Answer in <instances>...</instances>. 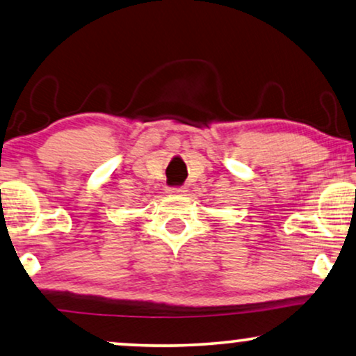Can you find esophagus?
Listing matches in <instances>:
<instances>
[{"label":"esophagus","mask_w":356,"mask_h":356,"mask_svg":"<svg viewBox=\"0 0 356 356\" xmlns=\"http://www.w3.org/2000/svg\"><path fill=\"white\" fill-rule=\"evenodd\" d=\"M168 192L171 195H185V193H187V188H185V187H172V188H169Z\"/></svg>","instance_id":"obj_1"}]
</instances>
